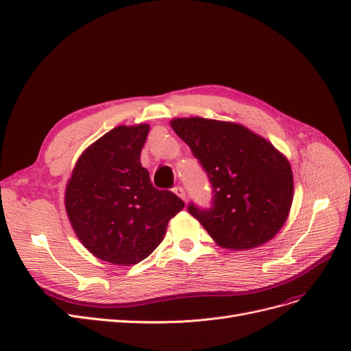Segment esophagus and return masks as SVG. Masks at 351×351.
<instances>
[{
    "instance_id": "1",
    "label": "esophagus",
    "mask_w": 351,
    "mask_h": 351,
    "mask_svg": "<svg viewBox=\"0 0 351 351\" xmlns=\"http://www.w3.org/2000/svg\"><path fill=\"white\" fill-rule=\"evenodd\" d=\"M174 193H176L178 197H182L183 200H186V192H184V189H183L182 186L174 187Z\"/></svg>"
}]
</instances>
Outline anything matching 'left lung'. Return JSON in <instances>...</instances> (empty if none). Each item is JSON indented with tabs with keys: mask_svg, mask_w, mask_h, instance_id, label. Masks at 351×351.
<instances>
[{
	"mask_svg": "<svg viewBox=\"0 0 351 351\" xmlns=\"http://www.w3.org/2000/svg\"><path fill=\"white\" fill-rule=\"evenodd\" d=\"M169 124L190 146L212 183V208L204 210L190 204L187 210L218 246L249 250L277 234L293 204L289 159L237 123L189 117Z\"/></svg>",
	"mask_w": 351,
	"mask_h": 351,
	"instance_id": "8db88e82",
	"label": "left lung"
}]
</instances>
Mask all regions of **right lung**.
I'll use <instances>...</instances> for the list:
<instances>
[{
	"label": "right lung",
	"mask_w": 351,
	"mask_h": 351,
	"mask_svg": "<svg viewBox=\"0 0 351 351\" xmlns=\"http://www.w3.org/2000/svg\"><path fill=\"white\" fill-rule=\"evenodd\" d=\"M149 124L119 125L83 151L66 187V210L80 243L112 265L143 261L161 244L168 221L184 208L152 186L141 152Z\"/></svg>",
	"instance_id": "1"
}]
</instances>
